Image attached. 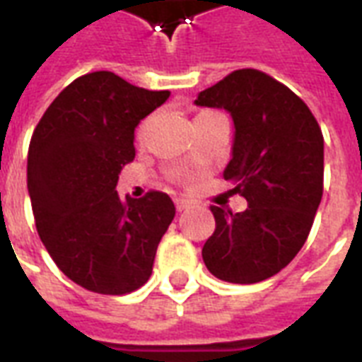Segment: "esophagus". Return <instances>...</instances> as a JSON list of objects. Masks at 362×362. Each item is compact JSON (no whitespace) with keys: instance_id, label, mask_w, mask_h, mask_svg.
Wrapping results in <instances>:
<instances>
[{"instance_id":"obj_1","label":"esophagus","mask_w":362,"mask_h":362,"mask_svg":"<svg viewBox=\"0 0 362 362\" xmlns=\"http://www.w3.org/2000/svg\"><path fill=\"white\" fill-rule=\"evenodd\" d=\"M175 205L178 211H186L187 206H192V201L184 199V197H178V199H175Z\"/></svg>"}]
</instances>
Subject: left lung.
<instances>
[{"label": "left lung", "mask_w": 362, "mask_h": 362, "mask_svg": "<svg viewBox=\"0 0 362 362\" xmlns=\"http://www.w3.org/2000/svg\"><path fill=\"white\" fill-rule=\"evenodd\" d=\"M195 104L230 112L235 136L224 178L248 201L243 212L211 206L216 230L203 262L228 283L269 279L300 252L321 203V127L300 96L252 68L201 90Z\"/></svg>", "instance_id": "8db88e82"}]
</instances>
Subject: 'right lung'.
<instances>
[{"mask_svg": "<svg viewBox=\"0 0 362 362\" xmlns=\"http://www.w3.org/2000/svg\"><path fill=\"white\" fill-rule=\"evenodd\" d=\"M169 96L93 71L52 100L32 134L35 228L60 272L87 291L117 296L150 279L175 203L161 192L121 199L115 186L134 159V129Z\"/></svg>", "mask_w": 362, "mask_h": 362, "instance_id": "right-lung-1", "label": "right lung"}]
</instances>
